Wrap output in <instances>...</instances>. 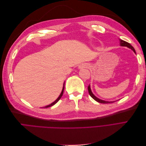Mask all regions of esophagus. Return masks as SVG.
I'll list each match as a JSON object with an SVG mask.
<instances>
[{
    "label": "esophagus",
    "mask_w": 146,
    "mask_h": 146,
    "mask_svg": "<svg viewBox=\"0 0 146 146\" xmlns=\"http://www.w3.org/2000/svg\"><path fill=\"white\" fill-rule=\"evenodd\" d=\"M88 68V64L87 63H82L78 66V69H82L84 68Z\"/></svg>",
    "instance_id": "obj_1"
}]
</instances>
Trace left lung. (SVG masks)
Returning <instances> with one entry per match:
<instances>
[{"label": "left lung", "mask_w": 146, "mask_h": 146, "mask_svg": "<svg viewBox=\"0 0 146 146\" xmlns=\"http://www.w3.org/2000/svg\"><path fill=\"white\" fill-rule=\"evenodd\" d=\"M119 42H120V46H123V47H127L128 48H130L131 50H133L135 54H136V52H135V48H133V47L131 46L130 44H129V42H127L123 40H122V39H119ZM88 92H89V94L90 95V96L91 97V98L94 99L96 101L98 102L99 103H101V104H109V103H113V102H114L116 101H106V100H102L98 98H97V97L92 93V92L91 91V86H90V85L88 86Z\"/></svg>", "instance_id": "obj_1"}]
</instances>
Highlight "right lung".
<instances>
[{
	"mask_svg": "<svg viewBox=\"0 0 146 146\" xmlns=\"http://www.w3.org/2000/svg\"><path fill=\"white\" fill-rule=\"evenodd\" d=\"M64 83H63V89H62V91H61V94H60V96H58V98H57L54 102H52V104H50V105H47V106H46V107H44L43 108H48V107H52V106H53V105H54L56 103H57L58 102V100L61 98V97H62V96H63V92H64Z\"/></svg>",
	"mask_w": 146,
	"mask_h": 146,
	"instance_id": "obj_1",
	"label": "right lung"
}]
</instances>
